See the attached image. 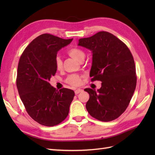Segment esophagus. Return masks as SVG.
Listing matches in <instances>:
<instances>
[{
  "label": "esophagus",
  "mask_w": 155,
  "mask_h": 155,
  "mask_svg": "<svg viewBox=\"0 0 155 155\" xmlns=\"http://www.w3.org/2000/svg\"><path fill=\"white\" fill-rule=\"evenodd\" d=\"M82 91H83V90H82V89H80V88H78V89L75 90L74 93H75V94H78V93H81V92H82Z\"/></svg>",
  "instance_id": "1"
}]
</instances>
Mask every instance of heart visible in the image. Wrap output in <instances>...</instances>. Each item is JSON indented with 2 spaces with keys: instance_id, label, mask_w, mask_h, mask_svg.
<instances>
[{
  "instance_id": "b5f03b06",
  "label": "heart",
  "mask_w": 155,
  "mask_h": 155,
  "mask_svg": "<svg viewBox=\"0 0 155 155\" xmlns=\"http://www.w3.org/2000/svg\"><path fill=\"white\" fill-rule=\"evenodd\" d=\"M68 54H69V56H71L72 58H74V60L77 61H80L82 58H84L85 57L84 52L82 50H81V49L77 48H73L70 49V50H68ZM62 62L61 58L57 57L55 59V66L57 70H61L62 68ZM67 82L68 84L72 85V86H77V85L81 83V77L79 75L77 74L70 75L67 78Z\"/></svg>"
}]
</instances>
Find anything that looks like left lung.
<instances>
[{"label":"left lung","instance_id":"obj_1","mask_svg":"<svg viewBox=\"0 0 155 155\" xmlns=\"http://www.w3.org/2000/svg\"><path fill=\"white\" fill-rule=\"evenodd\" d=\"M78 46L93 54L91 81L102 82L97 91L84 89L90 96L86 104L88 113L101 121L116 119L126 110L136 88V68L132 54L120 40L104 31L79 39Z\"/></svg>","mask_w":155,"mask_h":155}]
</instances>
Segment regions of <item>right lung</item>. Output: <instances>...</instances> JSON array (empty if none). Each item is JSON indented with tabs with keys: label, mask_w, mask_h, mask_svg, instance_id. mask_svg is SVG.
Instances as JSON below:
<instances>
[{
	"label": "right lung",
	"mask_w": 155,
	"mask_h": 155,
	"mask_svg": "<svg viewBox=\"0 0 155 155\" xmlns=\"http://www.w3.org/2000/svg\"><path fill=\"white\" fill-rule=\"evenodd\" d=\"M50 34L34 39L23 52L18 65L16 87L30 117L37 123L53 127L68 114L74 92L56 89L49 81L57 72L58 51L72 41Z\"/></svg>",
	"instance_id": "obj_1"
}]
</instances>
